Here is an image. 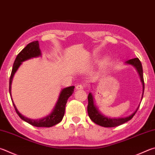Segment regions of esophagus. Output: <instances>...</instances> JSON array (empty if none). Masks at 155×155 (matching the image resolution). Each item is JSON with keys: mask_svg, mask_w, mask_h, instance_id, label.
<instances>
[{"mask_svg": "<svg viewBox=\"0 0 155 155\" xmlns=\"http://www.w3.org/2000/svg\"><path fill=\"white\" fill-rule=\"evenodd\" d=\"M84 88V86L83 85H77L76 86V90H82Z\"/></svg>", "mask_w": 155, "mask_h": 155, "instance_id": "34e87169", "label": "esophagus"}]
</instances>
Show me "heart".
Here are the masks:
<instances>
[{"instance_id":"heart-1","label":"heart","mask_w":155,"mask_h":155,"mask_svg":"<svg viewBox=\"0 0 155 155\" xmlns=\"http://www.w3.org/2000/svg\"><path fill=\"white\" fill-rule=\"evenodd\" d=\"M108 58H105V60H104V64H107L108 63Z\"/></svg>"}]
</instances>
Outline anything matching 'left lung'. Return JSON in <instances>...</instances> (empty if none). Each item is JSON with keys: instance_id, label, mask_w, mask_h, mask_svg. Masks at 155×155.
<instances>
[{"instance_id": "obj_1", "label": "left lung", "mask_w": 155, "mask_h": 155, "mask_svg": "<svg viewBox=\"0 0 155 155\" xmlns=\"http://www.w3.org/2000/svg\"><path fill=\"white\" fill-rule=\"evenodd\" d=\"M126 64L128 65H131L135 68L136 69L137 72H138L140 81L142 83V87H143V92L142 95V98L143 97V95H144V77H143V70H142V64L138 58H134L131 60H129L125 62ZM139 106H137L136 110H135L133 113L129 115L128 117H123V118H111L106 117L101 112L99 111V110L96 107L95 104L94 98L93 97V95L91 93H89L88 95V106H87V112H88L89 117L93 122L96 123L97 125L104 127H117L123 124L126 122L129 121L131 120L133 117L136 114L137 110L139 108Z\"/></svg>"}]
</instances>
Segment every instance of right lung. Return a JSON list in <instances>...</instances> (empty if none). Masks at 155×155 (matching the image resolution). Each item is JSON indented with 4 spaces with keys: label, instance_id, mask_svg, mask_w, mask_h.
<instances>
[{
    "label": "right lung",
    "instance_id": "obj_1",
    "mask_svg": "<svg viewBox=\"0 0 155 155\" xmlns=\"http://www.w3.org/2000/svg\"><path fill=\"white\" fill-rule=\"evenodd\" d=\"M41 55V51L39 48L38 41H36L29 43L17 55L15 60L14 61L9 79V94L17 114L19 115V117L22 120H24V121L33 126L37 127H51L58 124L62 120L64 113H65V108L67 100L74 92V86L66 87V88L61 89L57 102H56L54 108H53V110L51 112V113L46 117L38 119H31L22 115L18 111V110L17 109L15 104L13 103L12 97H11V83H12L14 74H15L17 70H18L19 67L21 66L23 61L28 60L33 58L40 57Z\"/></svg>",
    "mask_w": 155,
    "mask_h": 155
}]
</instances>
